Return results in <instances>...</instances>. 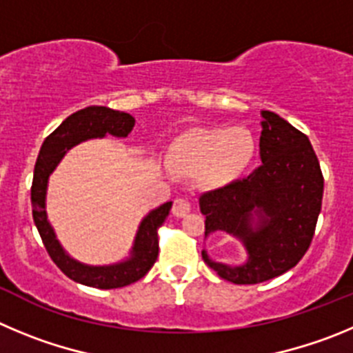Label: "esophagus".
Here are the masks:
<instances>
[{
  "mask_svg": "<svg viewBox=\"0 0 353 353\" xmlns=\"http://www.w3.org/2000/svg\"><path fill=\"white\" fill-rule=\"evenodd\" d=\"M192 211V205H190L188 200L184 199H176L174 200V205H172V214L176 218H184V216L188 214Z\"/></svg>",
  "mask_w": 353,
  "mask_h": 353,
  "instance_id": "1",
  "label": "esophagus"
}]
</instances>
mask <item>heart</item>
Masks as SVG:
<instances>
[{
	"label": "heart",
	"instance_id": "b5f03b06",
	"mask_svg": "<svg viewBox=\"0 0 353 353\" xmlns=\"http://www.w3.org/2000/svg\"><path fill=\"white\" fill-rule=\"evenodd\" d=\"M255 153V137L243 126L196 128L172 142L167 163L181 176L199 177L208 188H225L246 174Z\"/></svg>",
	"mask_w": 353,
	"mask_h": 353
}]
</instances>
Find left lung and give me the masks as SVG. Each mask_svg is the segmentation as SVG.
Returning <instances> with one entry per match:
<instances>
[{"mask_svg":"<svg viewBox=\"0 0 353 353\" xmlns=\"http://www.w3.org/2000/svg\"><path fill=\"white\" fill-rule=\"evenodd\" d=\"M262 165L246 179L200 196L205 239L228 234L243 244L241 263L202 259L236 285H255L297 265L310 248L322 209L323 177L310 139L283 117L262 110Z\"/></svg>","mask_w":353,"mask_h":353,"instance_id":"left-lung-1","label":"left lung"}]
</instances>
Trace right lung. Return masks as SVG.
Instances as JSON below:
<instances>
[{"label": "right lung", "instance_id": "1", "mask_svg": "<svg viewBox=\"0 0 353 353\" xmlns=\"http://www.w3.org/2000/svg\"><path fill=\"white\" fill-rule=\"evenodd\" d=\"M135 126V117L121 110L109 107L91 105L77 110L68 116L58 128L43 141L37 165H34L33 186H31V204H33V220L37 225L43 246L49 252L54 263L77 283L94 288H121L132 285L148 274L158 256L157 230L172 209V202H165L151 209L139 223L128 256L119 262L105 265H91L79 262L66 252L59 243L56 230L47 216V188L49 177L56 170L59 161L65 158L70 149L81 142L91 139H103L107 135L125 139Z\"/></svg>", "mask_w": 353, "mask_h": 353}]
</instances>
